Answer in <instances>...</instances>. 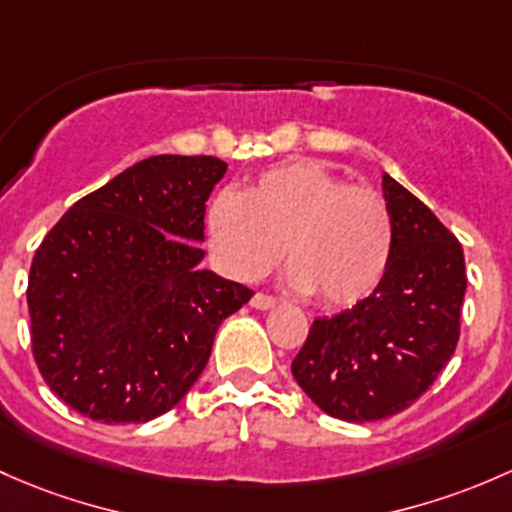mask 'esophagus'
Returning a JSON list of instances; mask_svg holds the SVG:
<instances>
[{"label": "esophagus", "instance_id": "obj_1", "mask_svg": "<svg viewBox=\"0 0 512 512\" xmlns=\"http://www.w3.org/2000/svg\"><path fill=\"white\" fill-rule=\"evenodd\" d=\"M276 303L278 300L273 298V295H266V293H256L254 298H251V308H256V310H271V308H276Z\"/></svg>", "mask_w": 512, "mask_h": 512}]
</instances>
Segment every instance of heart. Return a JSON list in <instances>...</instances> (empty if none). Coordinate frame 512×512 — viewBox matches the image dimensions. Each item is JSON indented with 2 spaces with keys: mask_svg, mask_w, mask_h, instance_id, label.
<instances>
[{
  "mask_svg": "<svg viewBox=\"0 0 512 512\" xmlns=\"http://www.w3.org/2000/svg\"><path fill=\"white\" fill-rule=\"evenodd\" d=\"M209 249L236 281H258L286 254L288 283L328 308L367 298L392 256V217L370 187L345 184L315 160L261 172L244 194L209 204Z\"/></svg>",
  "mask_w": 512,
  "mask_h": 512,
  "instance_id": "b5f03b06",
  "label": "heart"
}]
</instances>
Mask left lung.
<instances>
[{"label": "left lung", "instance_id": "obj_1", "mask_svg": "<svg viewBox=\"0 0 512 512\" xmlns=\"http://www.w3.org/2000/svg\"><path fill=\"white\" fill-rule=\"evenodd\" d=\"M392 256L377 288L333 318H315L295 355V382L335 419L367 424L407 409L458 342L466 263L456 236L384 172Z\"/></svg>", "mask_w": 512, "mask_h": 512}]
</instances>
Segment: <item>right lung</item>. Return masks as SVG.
<instances>
[{
	"mask_svg": "<svg viewBox=\"0 0 512 512\" xmlns=\"http://www.w3.org/2000/svg\"><path fill=\"white\" fill-rule=\"evenodd\" d=\"M219 157L155 155L83 197L31 261V347L51 392L103 424L177 407L254 291L204 261Z\"/></svg>",
	"mask_w": 512,
	"mask_h": 512,
	"instance_id": "add662e5",
	"label": "right lung"
}]
</instances>
